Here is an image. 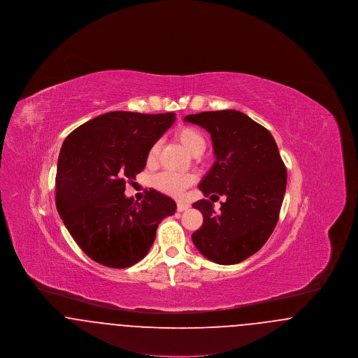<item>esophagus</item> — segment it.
<instances>
[{"mask_svg": "<svg viewBox=\"0 0 358 358\" xmlns=\"http://www.w3.org/2000/svg\"><path fill=\"white\" fill-rule=\"evenodd\" d=\"M187 209H189V205L185 204V203H178V204H177V210H178V212H184V210H187Z\"/></svg>", "mask_w": 358, "mask_h": 358, "instance_id": "1", "label": "esophagus"}]
</instances>
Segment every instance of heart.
I'll use <instances>...</instances> for the list:
<instances>
[{
    "label": "heart",
    "mask_w": 358,
    "mask_h": 358,
    "mask_svg": "<svg viewBox=\"0 0 358 358\" xmlns=\"http://www.w3.org/2000/svg\"><path fill=\"white\" fill-rule=\"evenodd\" d=\"M177 141L184 146L187 153L193 157H200L204 153L206 148L205 138L197 129L184 126L176 131ZM159 153V143L155 142L148 152V164L153 165L158 158ZM194 178L189 174H177L171 171H162L157 174L153 178V187L169 196H181L182 192L187 189L190 184H193Z\"/></svg>",
    "instance_id": "obj_1"
}]
</instances>
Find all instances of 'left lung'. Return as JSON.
<instances>
[{
  "label": "left lung",
  "mask_w": 358,
  "mask_h": 358,
  "mask_svg": "<svg viewBox=\"0 0 358 358\" xmlns=\"http://www.w3.org/2000/svg\"><path fill=\"white\" fill-rule=\"evenodd\" d=\"M210 134L216 161L200 182L205 197L224 196L220 212L209 200L193 208L204 222L192 240L217 264H236L256 254L273 234L283 203L287 171L271 133L236 110L184 118Z\"/></svg>",
  "instance_id": "1"
}]
</instances>
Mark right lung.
I'll return each mask as SVG.
<instances>
[{
	"mask_svg": "<svg viewBox=\"0 0 358 358\" xmlns=\"http://www.w3.org/2000/svg\"><path fill=\"white\" fill-rule=\"evenodd\" d=\"M176 120L174 113L113 111L69 134L60 150L56 208L71 236L94 262L126 268L148 255L158 224L176 212L150 189L141 203L126 182L145 169L148 152Z\"/></svg>",
	"mask_w": 358,
	"mask_h": 358,
	"instance_id": "add662e5",
	"label": "right lung"
}]
</instances>
